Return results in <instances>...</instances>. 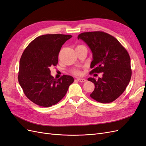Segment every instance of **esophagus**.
<instances>
[{"mask_svg":"<svg viewBox=\"0 0 146 146\" xmlns=\"http://www.w3.org/2000/svg\"><path fill=\"white\" fill-rule=\"evenodd\" d=\"M77 81L80 82H86V79H85V78H77Z\"/></svg>","mask_w":146,"mask_h":146,"instance_id":"34e87169","label":"esophagus"}]
</instances>
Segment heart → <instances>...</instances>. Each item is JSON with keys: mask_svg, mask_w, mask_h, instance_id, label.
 Returning a JSON list of instances; mask_svg holds the SVG:
<instances>
[{"mask_svg": "<svg viewBox=\"0 0 146 146\" xmlns=\"http://www.w3.org/2000/svg\"><path fill=\"white\" fill-rule=\"evenodd\" d=\"M78 46H78L77 47H78ZM73 74H74L75 75H77V76H78V75L81 74V71L78 69H75V70H73Z\"/></svg>", "mask_w": 146, "mask_h": 146, "instance_id": "obj_1", "label": "heart"}]
</instances>
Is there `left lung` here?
<instances>
[{
  "label": "left lung",
  "instance_id": "obj_1",
  "mask_svg": "<svg viewBox=\"0 0 146 146\" xmlns=\"http://www.w3.org/2000/svg\"><path fill=\"white\" fill-rule=\"evenodd\" d=\"M81 39L92 53L90 74L102 72V77L96 80L88 78L95 88L91 98L100 103L112 102L120 96L129 85L131 77L129 53L116 38L104 32L80 33Z\"/></svg>",
  "mask_w": 146,
  "mask_h": 146
}]
</instances>
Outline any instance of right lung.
Masks as SVG:
<instances>
[{
	"label": "right lung",
	"instance_id": "1",
	"mask_svg": "<svg viewBox=\"0 0 146 146\" xmlns=\"http://www.w3.org/2000/svg\"><path fill=\"white\" fill-rule=\"evenodd\" d=\"M70 35L48 34L31 42L21 56L18 81L27 98L44 107L62 99L74 78L63 75L58 79L50 75V68L58 64V54Z\"/></svg>",
	"mask_w": 146,
	"mask_h": 146
}]
</instances>
